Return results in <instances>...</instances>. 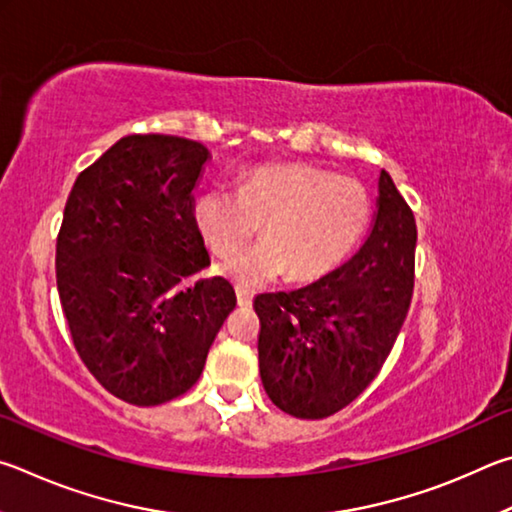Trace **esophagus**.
Returning a JSON list of instances; mask_svg holds the SVG:
<instances>
[{
	"label": "esophagus",
	"mask_w": 512,
	"mask_h": 512,
	"mask_svg": "<svg viewBox=\"0 0 512 512\" xmlns=\"http://www.w3.org/2000/svg\"><path fill=\"white\" fill-rule=\"evenodd\" d=\"M236 297H238V306H251V299H254V294H251L249 285H236Z\"/></svg>",
	"instance_id": "34e87169"
}]
</instances>
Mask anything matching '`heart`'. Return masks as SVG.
I'll return each mask as SVG.
<instances>
[{"mask_svg":"<svg viewBox=\"0 0 512 512\" xmlns=\"http://www.w3.org/2000/svg\"><path fill=\"white\" fill-rule=\"evenodd\" d=\"M371 195L360 179L312 161H263L242 170L238 188H206L193 218L213 254L231 256L263 222V238L233 258L227 272L247 285L310 281L335 270L371 220Z\"/></svg>","mask_w":512,"mask_h":512,"instance_id":"obj_1","label":"heart"}]
</instances>
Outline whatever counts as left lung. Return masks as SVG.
Segmentation results:
<instances>
[{
    "label": "left lung",
    "mask_w": 512,
    "mask_h": 512,
    "mask_svg": "<svg viewBox=\"0 0 512 512\" xmlns=\"http://www.w3.org/2000/svg\"><path fill=\"white\" fill-rule=\"evenodd\" d=\"M364 245L306 288L254 299L261 319L258 366L285 414L326 418L380 373L411 306L416 220L387 170Z\"/></svg>",
    "instance_id": "1"
}]
</instances>
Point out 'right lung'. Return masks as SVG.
Masks as SVG:
<instances>
[{
  "instance_id": "add662e5",
  "label": "right lung",
  "mask_w": 512,
  "mask_h": 512,
  "mask_svg": "<svg viewBox=\"0 0 512 512\" xmlns=\"http://www.w3.org/2000/svg\"><path fill=\"white\" fill-rule=\"evenodd\" d=\"M209 150L173 134H128L76 177L56 242L67 326L89 373L130 405L182 396L236 292L211 265L193 218Z\"/></svg>"
}]
</instances>
